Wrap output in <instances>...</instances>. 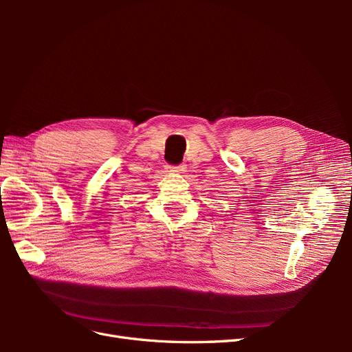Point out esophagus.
Masks as SVG:
<instances>
[{"mask_svg": "<svg viewBox=\"0 0 352 352\" xmlns=\"http://www.w3.org/2000/svg\"><path fill=\"white\" fill-rule=\"evenodd\" d=\"M167 170L172 175H184L185 173V166H176V167H173V166H168L167 167Z\"/></svg>", "mask_w": 352, "mask_h": 352, "instance_id": "esophagus-1", "label": "esophagus"}]
</instances>
